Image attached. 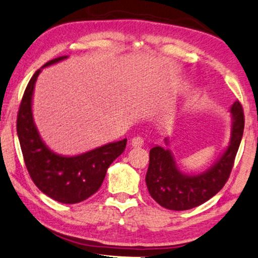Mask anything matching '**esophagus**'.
Segmentation results:
<instances>
[{
  "label": "esophagus",
  "mask_w": 258,
  "mask_h": 258,
  "mask_svg": "<svg viewBox=\"0 0 258 258\" xmlns=\"http://www.w3.org/2000/svg\"><path fill=\"white\" fill-rule=\"evenodd\" d=\"M130 144H132L133 147H141L144 144V139L139 136H136L132 139V143H130Z\"/></svg>",
  "instance_id": "1"
}]
</instances>
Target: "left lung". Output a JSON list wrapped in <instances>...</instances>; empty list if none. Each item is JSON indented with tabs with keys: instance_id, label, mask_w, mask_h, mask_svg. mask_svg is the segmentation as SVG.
Masks as SVG:
<instances>
[{
	"instance_id": "left-lung-1",
	"label": "left lung",
	"mask_w": 258,
	"mask_h": 258,
	"mask_svg": "<svg viewBox=\"0 0 258 258\" xmlns=\"http://www.w3.org/2000/svg\"><path fill=\"white\" fill-rule=\"evenodd\" d=\"M231 137L219 158L207 170L189 175L180 171L164 138L166 146L155 145L150 151V164L145 181L151 197L170 210H187L198 207L218 193L229 179L230 172L243 135L244 116L236 100L230 108Z\"/></svg>"
}]
</instances>
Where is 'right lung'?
<instances>
[{"label":"right lung","mask_w":258,"mask_h":258,"mask_svg":"<svg viewBox=\"0 0 258 258\" xmlns=\"http://www.w3.org/2000/svg\"><path fill=\"white\" fill-rule=\"evenodd\" d=\"M66 58L67 56L58 57L48 61L29 80L19 107L17 134L25 164L34 184L51 199L72 205L88 199L98 191L108 167L123 153L126 138L70 157L58 154L46 146L34 122V88L42 69Z\"/></svg>","instance_id":"1"}]
</instances>
